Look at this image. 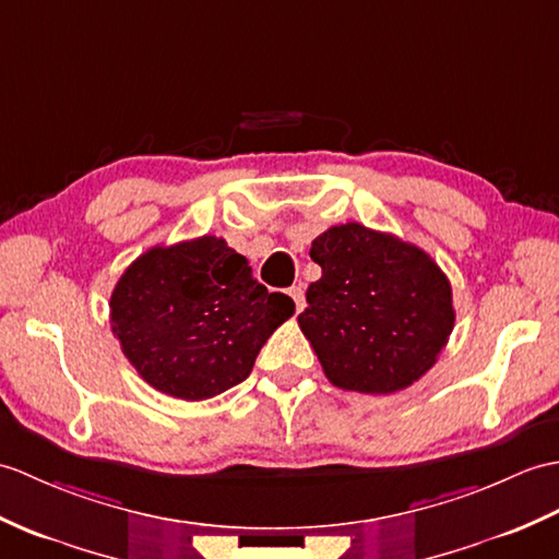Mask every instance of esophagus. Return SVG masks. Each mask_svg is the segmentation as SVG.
Masks as SVG:
<instances>
[{
  "mask_svg": "<svg viewBox=\"0 0 559 559\" xmlns=\"http://www.w3.org/2000/svg\"><path fill=\"white\" fill-rule=\"evenodd\" d=\"M288 295L293 297L295 311H302V307H305V288H302V285H293V288L288 290Z\"/></svg>",
  "mask_w": 559,
  "mask_h": 559,
  "instance_id": "1",
  "label": "esophagus"
}]
</instances>
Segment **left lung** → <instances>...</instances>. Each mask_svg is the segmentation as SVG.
Here are the masks:
<instances>
[{"instance_id":"left-lung-1","label":"left lung","mask_w":559,"mask_h":559,"mask_svg":"<svg viewBox=\"0 0 559 559\" xmlns=\"http://www.w3.org/2000/svg\"><path fill=\"white\" fill-rule=\"evenodd\" d=\"M321 278L297 317L326 379L367 395L405 391L436 365L455 326L452 288L417 245L361 224L323 230Z\"/></svg>"}]
</instances>
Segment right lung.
Listing matches in <instances>:
<instances>
[{
    "instance_id": "1",
    "label": "right lung",
    "mask_w": 559,
    "mask_h": 559,
    "mask_svg": "<svg viewBox=\"0 0 559 559\" xmlns=\"http://www.w3.org/2000/svg\"><path fill=\"white\" fill-rule=\"evenodd\" d=\"M111 331L154 391L206 400L250 376L259 349L295 302L252 278L224 238L152 248L111 293Z\"/></svg>"
}]
</instances>
